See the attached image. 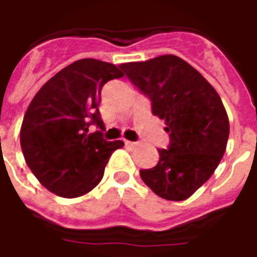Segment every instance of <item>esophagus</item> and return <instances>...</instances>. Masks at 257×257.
<instances>
[{
	"label": "esophagus",
	"mask_w": 257,
	"mask_h": 257,
	"mask_svg": "<svg viewBox=\"0 0 257 257\" xmlns=\"http://www.w3.org/2000/svg\"><path fill=\"white\" fill-rule=\"evenodd\" d=\"M126 146L128 149H135V147L139 146V142H130V141H126Z\"/></svg>",
	"instance_id": "esophagus-1"
}]
</instances>
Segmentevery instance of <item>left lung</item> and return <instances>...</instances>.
Masks as SVG:
<instances>
[{"instance_id":"left-lung-1","label":"left lung","mask_w":257,"mask_h":257,"mask_svg":"<svg viewBox=\"0 0 257 257\" xmlns=\"http://www.w3.org/2000/svg\"><path fill=\"white\" fill-rule=\"evenodd\" d=\"M119 67L150 99L170 138L168 149H158V164L141 170V178L165 200H186L209 180L225 153L229 120L221 99L197 69L174 55Z\"/></svg>"}]
</instances>
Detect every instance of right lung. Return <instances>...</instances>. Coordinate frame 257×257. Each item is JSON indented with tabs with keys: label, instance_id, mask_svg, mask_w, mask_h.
Masks as SVG:
<instances>
[{
	"label": "right lung",
	"instance_id": "right-lung-1",
	"mask_svg": "<svg viewBox=\"0 0 257 257\" xmlns=\"http://www.w3.org/2000/svg\"><path fill=\"white\" fill-rule=\"evenodd\" d=\"M116 65L77 60L45 83L24 116L20 142L27 165L43 186L64 198L80 197L103 178L112 151L122 141L103 138L99 103L103 85L119 79ZM95 124L99 131L89 133Z\"/></svg>",
	"mask_w": 257,
	"mask_h": 257
}]
</instances>
